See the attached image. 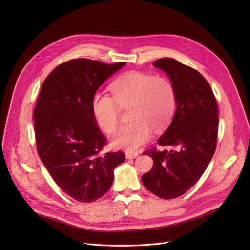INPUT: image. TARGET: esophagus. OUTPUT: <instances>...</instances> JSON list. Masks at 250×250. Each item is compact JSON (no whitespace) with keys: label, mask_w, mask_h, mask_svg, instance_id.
I'll use <instances>...</instances> for the list:
<instances>
[{"label":"esophagus","mask_w":250,"mask_h":250,"mask_svg":"<svg viewBox=\"0 0 250 250\" xmlns=\"http://www.w3.org/2000/svg\"><path fill=\"white\" fill-rule=\"evenodd\" d=\"M139 156V153H137V152H127V153H125V158L126 159H135V158H137V157Z\"/></svg>","instance_id":"1"}]
</instances>
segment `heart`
I'll use <instances>...</instances> for the list:
<instances>
[{
  "mask_svg": "<svg viewBox=\"0 0 250 250\" xmlns=\"http://www.w3.org/2000/svg\"><path fill=\"white\" fill-rule=\"evenodd\" d=\"M110 90L113 97L96 93L91 107L98 125L105 133L112 134L120 123V107L132 106V123L122 126L112 138L115 148L139 149L150 140L152 128L161 130L169 124L176 108L174 85L165 77L129 72L115 80Z\"/></svg>",
  "mask_w": 250,
  "mask_h": 250,
  "instance_id": "1",
  "label": "heart"
}]
</instances>
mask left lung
Here are the masks:
<instances>
[{"label":"left lung","instance_id":"8db88e82","mask_svg":"<svg viewBox=\"0 0 250 250\" xmlns=\"http://www.w3.org/2000/svg\"><path fill=\"white\" fill-rule=\"evenodd\" d=\"M153 65L164 71L176 91L173 120L158 144L173 149L144 152L153 159V167L143 174L145 188L161 199L182 195L198 181L216 150L218 106L211 86L196 70L170 58Z\"/></svg>","mask_w":250,"mask_h":250}]
</instances>
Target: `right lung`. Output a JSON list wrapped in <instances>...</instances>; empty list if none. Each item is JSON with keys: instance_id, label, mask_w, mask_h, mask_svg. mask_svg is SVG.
I'll return each mask as SVG.
<instances>
[{"instance_id": "add662e5", "label": "right lung", "mask_w": 250, "mask_h": 250, "mask_svg": "<svg viewBox=\"0 0 250 250\" xmlns=\"http://www.w3.org/2000/svg\"><path fill=\"white\" fill-rule=\"evenodd\" d=\"M125 62L88 59L61 63L44 80L33 112L36 148L52 179L68 195L91 203L106 193L123 152L100 154L101 134L91 103L105 80Z\"/></svg>"}]
</instances>
